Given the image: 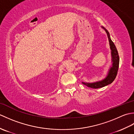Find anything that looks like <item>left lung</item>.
I'll return each mask as SVG.
<instances>
[{"instance_id": "8db88e82", "label": "left lung", "mask_w": 134, "mask_h": 134, "mask_svg": "<svg viewBox=\"0 0 134 134\" xmlns=\"http://www.w3.org/2000/svg\"><path fill=\"white\" fill-rule=\"evenodd\" d=\"M102 27L105 30V32H106L107 34L108 39H109L110 48L111 51H112L111 54H112V66L110 67L107 76L104 79V80L94 82V83H90L82 82V83L84 84L85 85H86L87 86L93 88V89H98V88L104 87L112 83L113 81H114L115 79L116 78V75L118 74V71L119 66V56L118 50L116 49L115 45L113 43V42L112 41V40H111L110 37V35L109 32H108V31L104 27Z\"/></svg>"}]
</instances>
